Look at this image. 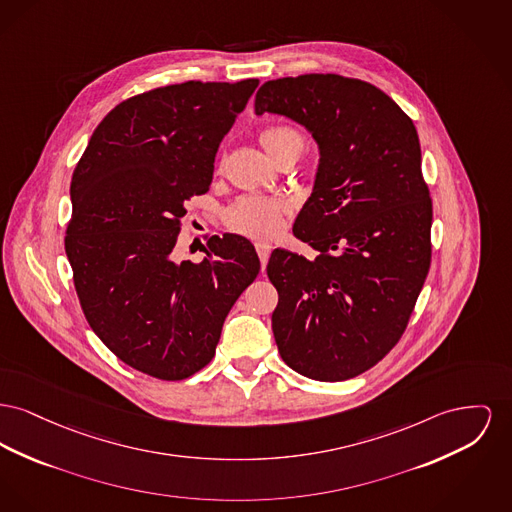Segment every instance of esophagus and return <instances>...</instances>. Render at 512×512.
<instances>
[{
    "mask_svg": "<svg viewBox=\"0 0 512 512\" xmlns=\"http://www.w3.org/2000/svg\"><path fill=\"white\" fill-rule=\"evenodd\" d=\"M255 249H257L259 259H261V265H263V267H267L269 257H271V245H269V243H263V241H257V243H255Z\"/></svg>",
    "mask_w": 512,
    "mask_h": 512,
    "instance_id": "obj_1",
    "label": "esophagus"
}]
</instances>
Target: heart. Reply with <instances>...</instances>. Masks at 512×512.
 Segmentation results:
<instances>
[{
	"instance_id": "obj_1",
	"label": "heart",
	"mask_w": 512,
	"mask_h": 512,
	"mask_svg": "<svg viewBox=\"0 0 512 512\" xmlns=\"http://www.w3.org/2000/svg\"><path fill=\"white\" fill-rule=\"evenodd\" d=\"M259 141L265 147V151L271 154L272 160H276L284 152H301L303 149V135L290 125H271L263 129ZM288 211V203L278 197L243 195L224 211V220L226 226L236 234L259 240H271L282 228L284 216Z\"/></svg>"
}]
</instances>
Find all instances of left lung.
Returning a JSON list of instances; mask_svg holds the SVG:
<instances>
[{"label": "left lung", "instance_id": "1", "mask_svg": "<svg viewBox=\"0 0 512 512\" xmlns=\"http://www.w3.org/2000/svg\"><path fill=\"white\" fill-rule=\"evenodd\" d=\"M255 112L305 125L321 151L294 224L319 255L274 249L267 265L278 352L303 377L352 379L398 344L431 265L418 131L381 89L334 73L267 81Z\"/></svg>", "mask_w": 512, "mask_h": 512}]
</instances>
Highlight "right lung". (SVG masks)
Segmentation results:
<instances>
[{"mask_svg": "<svg viewBox=\"0 0 512 512\" xmlns=\"http://www.w3.org/2000/svg\"><path fill=\"white\" fill-rule=\"evenodd\" d=\"M259 79L187 81L120 102L71 178L65 253L92 331L129 367L181 381L214 358L226 315L261 271L253 243L207 238L176 261L183 203L209 191L214 156Z\"/></svg>", "mask_w": 512, "mask_h": 512, "instance_id": "right-lung-1", "label": "right lung"}]
</instances>
